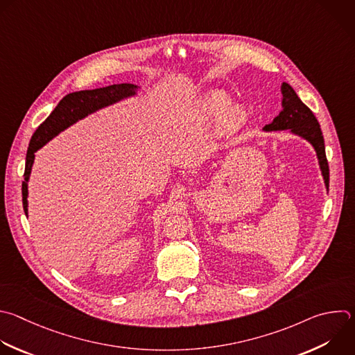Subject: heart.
<instances>
[{
	"label": "heart",
	"mask_w": 355,
	"mask_h": 355,
	"mask_svg": "<svg viewBox=\"0 0 355 355\" xmlns=\"http://www.w3.org/2000/svg\"><path fill=\"white\" fill-rule=\"evenodd\" d=\"M230 96L223 90L207 92L200 101V112L206 118L216 116L220 111V121L225 128L239 127L247 118V108L241 103H228Z\"/></svg>",
	"instance_id": "b5f03b06"
}]
</instances>
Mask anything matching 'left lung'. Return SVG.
Here are the masks:
<instances>
[{
	"instance_id": "obj_1",
	"label": "left lung",
	"mask_w": 355,
	"mask_h": 355,
	"mask_svg": "<svg viewBox=\"0 0 355 355\" xmlns=\"http://www.w3.org/2000/svg\"><path fill=\"white\" fill-rule=\"evenodd\" d=\"M282 93H283V98H282L283 110L270 124L263 127V131L265 132L287 131L311 144L318 157L324 187L329 191V164L326 160L323 135H322L320 125L316 120V116L301 101V98L297 96V93L288 83L284 82L282 85Z\"/></svg>"
}]
</instances>
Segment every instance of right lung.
<instances>
[{
    "instance_id": "add662e5",
    "label": "right lung",
    "mask_w": 355,
    "mask_h": 355,
    "mask_svg": "<svg viewBox=\"0 0 355 355\" xmlns=\"http://www.w3.org/2000/svg\"><path fill=\"white\" fill-rule=\"evenodd\" d=\"M141 86L134 83H116L105 87H98L93 90H80L67 94L53 112L47 116V120L36 130L33 134L28 153H26V166H25V181L22 182V200L24 210L28 216V196H29V178L32 167L35 163V153L42 149L47 142L60 135L62 131L83 120L87 115L94 114L96 111L110 107L115 103H120L130 97L138 94Z\"/></svg>"
}]
</instances>
